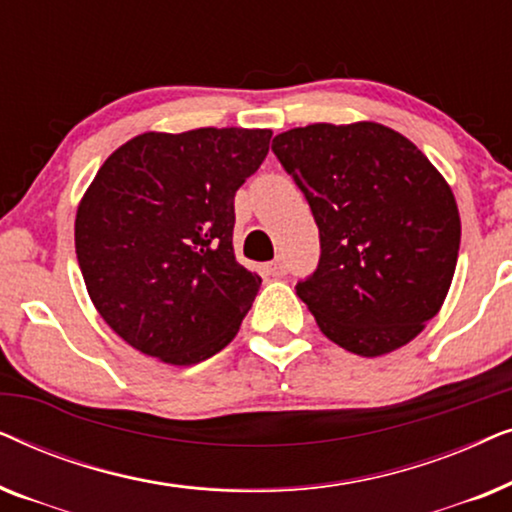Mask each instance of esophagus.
<instances>
[{"label":"esophagus","mask_w":512,"mask_h":512,"mask_svg":"<svg viewBox=\"0 0 512 512\" xmlns=\"http://www.w3.org/2000/svg\"><path fill=\"white\" fill-rule=\"evenodd\" d=\"M268 272L272 277H284L286 275V263H284V258H275V261L272 263H268Z\"/></svg>","instance_id":"esophagus-1"}]
</instances>
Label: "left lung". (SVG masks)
Masks as SVG:
<instances>
[{
    "label": "left lung",
    "mask_w": 512,
    "mask_h": 512,
    "mask_svg": "<svg viewBox=\"0 0 512 512\" xmlns=\"http://www.w3.org/2000/svg\"><path fill=\"white\" fill-rule=\"evenodd\" d=\"M319 228L317 270L296 284L321 333L359 356L408 345L457 268L461 221L429 158L380 123H314L272 139Z\"/></svg>",
    "instance_id": "1"
}]
</instances>
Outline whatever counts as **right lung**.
Returning <instances> with one entry per match:
<instances>
[{
	"instance_id": "1",
	"label": "right lung",
	"mask_w": 512,
	"mask_h": 512,
	"mask_svg": "<svg viewBox=\"0 0 512 512\" xmlns=\"http://www.w3.org/2000/svg\"><path fill=\"white\" fill-rule=\"evenodd\" d=\"M270 130L144 132L104 160L74 223L102 319L146 356L193 366L240 331L261 277L235 261V193Z\"/></svg>"
}]
</instances>
